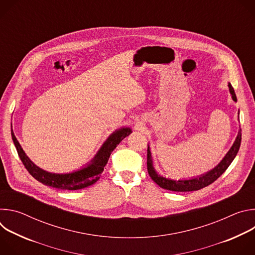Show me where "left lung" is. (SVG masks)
Instances as JSON below:
<instances>
[{"label": "left lung", "mask_w": 255, "mask_h": 255, "mask_svg": "<svg viewBox=\"0 0 255 255\" xmlns=\"http://www.w3.org/2000/svg\"><path fill=\"white\" fill-rule=\"evenodd\" d=\"M228 88H229V92H230L232 100L234 102H237V98H236L234 89L232 88L230 83H228ZM238 115H239V112H238ZM240 143H241V129L238 130L237 137H236L233 145L231 146V148L229 149V151L226 153V155L223 157V159L219 163H218L214 168L207 171L206 173H203V174L195 176V177L179 178V179H173V178L162 176L155 170V168L153 166L150 147L148 145V147H147V170L154 183H156L162 189H165L168 191H173V192L198 191V190H201V189L211 185L212 183H214V181L228 168V166L231 164V162L234 160L235 156L237 155V152L240 147Z\"/></svg>", "instance_id": "obj_1"}]
</instances>
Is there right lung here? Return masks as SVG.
Instances as JSON below:
<instances>
[{"label": "right lung", "mask_w": 255, "mask_h": 255, "mask_svg": "<svg viewBox=\"0 0 255 255\" xmlns=\"http://www.w3.org/2000/svg\"><path fill=\"white\" fill-rule=\"evenodd\" d=\"M132 133L130 127H122L115 130L106 141L103 143L101 148L98 150L94 158L78 170H74L66 173H55L46 171L39 166L36 165L25 153L19 141L17 140L13 129L11 131L12 139L15 144V147L19 154L20 159L25 165L29 173L41 184L60 190L76 191L87 188L94 185L100 178L105 165L107 164L109 157H110L113 150L117 147V145L128 135Z\"/></svg>", "instance_id": "obj_1"}]
</instances>
